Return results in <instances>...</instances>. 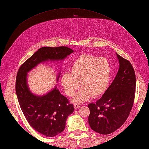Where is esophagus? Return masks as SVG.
Wrapping results in <instances>:
<instances>
[{"mask_svg":"<svg viewBox=\"0 0 149 149\" xmlns=\"http://www.w3.org/2000/svg\"><path fill=\"white\" fill-rule=\"evenodd\" d=\"M81 107V104H77V103L74 104V108H75V109H78L79 107Z\"/></svg>","mask_w":149,"mask_h":149,"instance_id":"esophagus-1","label":"esophagus"}]
</instances>
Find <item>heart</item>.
<instances>
[{"label": "heart", "instance_id": "1", "mask_svg": "<svg viewBox=\"0 0 149 149\" xmlns=\"http://www.w3.org/2000/svg\"><path fill=\"white\" fill-rule=\"evenodd\" d=\"M111 72V66L107 58L84 54L71 63L69 72L62 74L61 84L69 97L74 95L79 85L82 86L72 100L74 103H82L92 95L97 98L106 92Z\"/></svg>", "mask_w": 149, "mask_h": 149}]
</instances>
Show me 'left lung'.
Listing matches in <instances>:
<instances>
[{
    "instance_id": "obj_1",
    "label": "left lung",
    "mask_w": 149,
    "mask_h": 149,
    "mask_svg": "<svg viewBox=\"0 0 149 149\" xmlns=\"http://www.w3.org/2000/svg\"><path fill=\"white\" fill-rule=\"evenodd\" d=\"M120 66L113 83L101 99L88 104V123L92 130L109 134L123 124L133 106L136 88L134 68L128 60L116 54Z\"/></svg>"
}]
</instances>
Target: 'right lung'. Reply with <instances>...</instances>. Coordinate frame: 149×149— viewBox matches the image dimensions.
<instances>
[{
    "label": "right lung",
    "instance_id": "add662e5",
    "mask_svg": "<svg viewBox=\"0 0 149 149\" xmlns=\"http://www.w3.org/2000/svg\"><path fill=\"white\" fill-rule=\"evenodd\" d=\"M73 52L63 46L42 47L21 65L17 73L15 89L20 108L31 127L46 137H54L64 131L74 106L56 86L42 96L33 93L27 84V73L41 63L61 61ZM59 75L60 73L57 81Z\"/></svg>",
    "mask_w": 149,
    "mask_h": 149
}]
</instances>
